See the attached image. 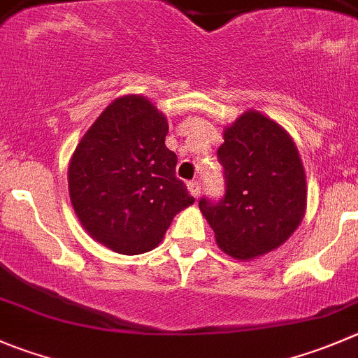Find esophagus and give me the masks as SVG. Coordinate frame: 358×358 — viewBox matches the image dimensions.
Wrapping results in <instances>:
<instances>
[{
    "mask_svg": "<svg viewBox=\"0 0 358 358\" xmlns=\"http://www.w3.org/2000/svg\"><path fill=\"white\" fill-rule=\"evenodd\" d=\"M188 189H189V193L195 196V199H199V195H200V182L199 181L188 182Z\"/></svg>",
    "mask_w": 358,
    "mask_h": 358,
    "instance_id": "obj_1",
    "label": "esophagus"
}]
</instances>
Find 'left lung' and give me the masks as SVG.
<instances>
[{"mask_svg":"<svg viewBox=\"0 0 358 358\" xmlns=\"http://www.w3.org/2000/svg\"><path fill=\"white\" fill-rule=\"evenodd\" d=\"M217 158L227 192L217 203L202 199L200 210L221 251L253 260L279 248L306 213L308 186L297 145L283 126L246 110L223 131Z\"/></svg>","mask_w":358,"mask_h":358,"instance_id":"8db88e82","label":"left lung"}]
</instances>
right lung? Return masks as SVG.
Segmentation results:
<instances>
[{"mask_svg": "<svg viewBox=\"0 0 358 358\" xmlns=\"http://www.w3.org/2000/svg\"><path fill=\"white\" fill-rule=\"evenodd\" d=\"M169 121L142 94L119 96L84 134L68 165L71 206L87 234L121 255L162 243L173 216L195 202L165 145Z\"/></svg>", "mask_w": 358, "mask_h": 358, "instance_id": "1", "label": "right lung"}]
</instances>
